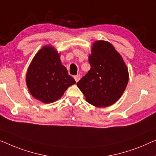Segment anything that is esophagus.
<instances>
[{
    "label": "esophagus",
    "instance_id": "obj_1",
    "mask_svg": "<svg viewBox=\"0 0 156 156\" xmlns=\"http://www.w3.org/2000/svg\"><path fill=\"white\" fill-rule=\"evenodd\" d=\"M80 78H81V76L80 75H77V76H74V79H75V80H76V83L78 82L79 80H80Z\"/></svg>",
    "mask_w": 156,
    "mask_h": 156
}]
</instances>
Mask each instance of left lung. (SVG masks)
<instances>
[{
	"label": "left lung",
	"instance_id": "left-lung-1",
	"mask_svg": "<svg viewBox=\"0 0 156 156\" xmlns=\"http://www.w3.org/2000/svg\"><path fill=\"white\" fill-rule=\"evenodd\" d=\"M90 71L77 83L88 103L107 107L120 98L129 80L128 69L112 44L97 41L89 55Z\"/></svg>",
	"mask_w": 156,
	"mask_h": 156
}]
</instances>
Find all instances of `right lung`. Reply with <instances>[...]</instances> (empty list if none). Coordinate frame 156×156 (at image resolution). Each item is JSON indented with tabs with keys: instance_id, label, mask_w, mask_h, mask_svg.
Listing matches in <instances>:
<instances>
[{
	"instance_id": "obj_1",
	"label": "right lung",
	"mask_w": 156,
	"mask_h": 156,
	"mask_svg": "<svg viewBox=\"0 0 156 156\" xmlns=\"http://www.w3.org/2000/svg\"><path fill=\"white\" fill-rule=\"evenodd\" d=\"M26 83L35 99L50 104L61 98L76 81L62 64L57 50L52 45H45L36 53L29 64Z\"/></svg>"
}]
</instances>
